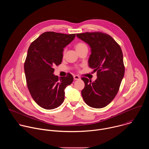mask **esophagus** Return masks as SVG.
I'll list each match as a JSON object with an SVG mask.
<instances>
[{
	"instance_id": "esophagus-1",
	"label": "esophagus",
	"mask_w": 149,
	"mask_h": 149,
	"mask_svg": "<svg viewBox=\"0 0 149 149\" xmlns=\"http://www.w3.org/2000/svg\"><path fill=\"white\" fill-rule=\"evenodd\" d=\"M74 79L75 80H78V79H80V77L78 76V75H74Z\"/></svg>"
}]
</instances>
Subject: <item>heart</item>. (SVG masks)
Here are the masks:
<instances>
[{"instance_id": "obj_1", "label": "heart", "mask_w": 149, "mask_h": 149, "mask_svg": "<svg viewBox=\"0 0 149 149\" xmlns=\"http://www.w3.org/2000/svg\"><path fill=\"white\" fill-rule=\"evenodd\" d=\"M75 49L77 50V51H79L84 48H87V46L86 45V44L84 43L83 42H78V43H77L75 45Z\"/></svg>"}]
</instances>
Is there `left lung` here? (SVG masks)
<instances>
[{"label":"left lung","mask_w":149,"mask_h":149,"mask_svg":"<svg viewBox=\"0 0 149 149\" xmlns=\"http://www.w3.org/2000/svg\"><path fill=\"white\" fill-rule=\"evenodd\" d=\"M77 36L91 48L88 65L97 71V78L91 82L81 79L85 87L81 91L82 98L90 107H105L117 95L124 75L123 55L120 45L109 35L100 32L77 33Z\"/></svg>","instance_id":"obj_1"}]
</instances>
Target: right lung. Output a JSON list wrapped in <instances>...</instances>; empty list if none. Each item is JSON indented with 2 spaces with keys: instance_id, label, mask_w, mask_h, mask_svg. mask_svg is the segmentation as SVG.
Wrapping results in <instances>:
<instances>
[{
  "instance_id": "add662e5",
  "label": "right lung",
  "mask_w": 149,
  "mask_h": 149,
  "mask_svg": "<svg viewBox=\"0 0 149 149\" xmlns=\"http://www.w3.org/2000/svg\"><path fill=\"white\" fill-rule=\"evenodd\" d=\"M75 34L46 32L32 42L28 50L24 70L28 88L33 100L47 110L58 107L64 101L65 89L73 81L72 75L58 78L53 73L61 64L63 51Z\"/></svg>"
}]
</instances>
